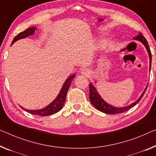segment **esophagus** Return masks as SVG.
<instances>
[{
    "label": "esophagus",
    "instance_id": "34e87169",
    "mask_svg": "<svg viewBox=\"0 0 156 156\" xmlns=\"http://www.w3.org/2000/svg\"><path fill=\"white\" fill-rule=\"evenodd\" d=\"M81 74H82V76H83L88 77V76L90 75V71L87 69H82V71H81Z\"/></svg>",
    "mask_w": 156,
    "mask_h": 156
}]
</instances>
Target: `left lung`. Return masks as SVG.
<instances>
[{"label": "left lung", "mask_w": 156, "mask_h": 156, "mask_svg": "<svg viewBox=\"0 0 156 156\" xmlns=\"http://www.w3.org/2000/svg\"><path fill=\"white\" fill-rule=\"evenodd\" d=\"M134 40H137L141 42L147 50V52L148 53V55H149V59H150V66L149 68L151 69V59H152V57H151V52L149 46H148V42L146 40V38L144 37V36L141 33H139L137 36L134 37L133 38ZM148 85H146V87L145 88L144 91L143 92L142 94H141V96L139 98L136 100V101H134V103H132L130 105L127 106H125V107H121V108H118V107H114V106L110 105L108 103L104 100L103 99L101 98L100 95L99 94V93L97 92V90L95 89V87L93 86L92 83H90L89 85V89H90V94H89V97H90V100L91 101V103L93 106H94L97 109H98L99 111H101V112L107 113V114H118V113H121L123 112H125V111H128L129 109L133 107L136 105V104L139 103V101L141 100V99L142 98V97L144 94V93L146 92V89H147Z\"/></svg>", "instance_id": "obj_1"}]
</instances>
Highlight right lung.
I'll use <instances>...</instances> for the list:
<instances>
[{
  "mask_svg": "<svg viewBox=\"0 0 156 156\" xmlns=\"http://www.w3.org/2000/svg\"><path fill=\"white\" fill-rule=\"evenodd\" d=\"M35 30H37L36 27H30L29 29L25 30L24 31L21 32V33L17 34V36L15 37V38L13 39L12 42V45L15 42L20 40V39L24 38L27 36L33 35L35 32ZM75 74H74V75H71L66 79V81H65L64 83L63 86H62L61 90H60V92L57 97V98H56L52 103L49 104L48 106H46L45 108L38 109V110H29V109L24 108L22 107V106H21V108L24 109L25 111H27L28 113L39 116L50 115L58 112V111L61 110L62 107H63L65 100H66L67 92H68L69 88L70 87L71 83L72 82V80H73V78L75 77Z\"/></svg>",
  "mask_w": 156,
  "mask_h": 156,
  "instance_id": "obj_1",
  "label": "right lung"
}]
</instances>
